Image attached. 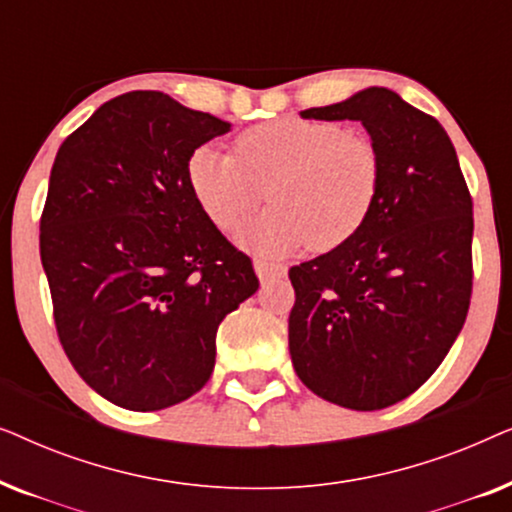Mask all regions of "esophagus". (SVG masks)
<instances>
[{"label":"esophagus","instance_id":"esophagus-1","mask_svg":"<svg viewBox=\"0 0 512 512\" xmlns=\"http://www.w3.org/2000/svg\"><path fill=\"white\" fill-rule=\"evenodd\" d=\"M254 268H256V275L261 282H272V279L286 277V265H282V263H268V261H261V258H258V261L254 263Z\"/></svg>","mask_w":512,"mask_h":512}]
</instances>
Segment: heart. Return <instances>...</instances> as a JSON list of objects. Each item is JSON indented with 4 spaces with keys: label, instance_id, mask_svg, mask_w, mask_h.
Listing matches in <instances>:
<instances>
[{
    "label": "heart",
    "instance_id": "b5f03b06",
    "mask_svg": "<svg viewBox=\"0 0 512 512\" xmlns=\"http://www.w3.org/2000/svg\"><path fill=\"white\" fill-rule=\"evenodd\" d=\"M186 179L202 214L226 233L249 221L268 188L275 205L242 235L258 254L282 256L310 244L328 251L368 221L382 156L373 139L340 123L282 116L240 132L233 153L198 146Z\"/></svg>",
    "mask_w": 512,
    "mask_h": 512
}]
</instances>
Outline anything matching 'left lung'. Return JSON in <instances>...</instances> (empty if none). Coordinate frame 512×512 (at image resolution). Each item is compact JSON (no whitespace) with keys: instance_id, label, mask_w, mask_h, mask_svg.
Listing matches in <instances>:
<instances>
[{"instance_id":"left-lung-1","label":"left lung","mask_w":512,"mask_h":512,"mask_svg":"<svg viewBox=\"0 0 512 512\" xmlns=\"http://www.w3.org/2000/svg\"><path fill=\"white\" fill-rule=\"evenodd\" d=\"M321 121H361L382 186L352 240L289 270V352L307 389L349 410L389 408L450 352L473 291V200L436 118L394 90L366 88Z\"/></svg>"}]
</instances>
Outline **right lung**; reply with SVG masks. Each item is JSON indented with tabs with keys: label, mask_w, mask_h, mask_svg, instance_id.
<instances>
[{
	"label": "right lung",
	"mask_w": 512,
	"mask_h": 512,
	"mask_svg": "<svg viewBox=\"0 0 512 512\" xmlns=\"http://www.w3.org/2000/svg\"><path fill=\"white\" fill-rule=\"evenodd\" d=\"M230 123L158 90L104 102L55 156L39 223L60 345L125 410L177 405L214 370L216 331L258 289L202 214L188 156Z\"/></svg>",
	"instance_id": "add662e5"
}]
</instances>
